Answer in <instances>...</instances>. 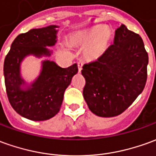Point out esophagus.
<instances>
[{
    "label": "esophagus",
    "mask_w": 156,
    "mask_h": 156,
    "mask_svg": "<svg viewBox=\"0 0 156 156\" xmlns=\"http://www.w3.org/2000/svg\"><path fill=\"white\" fill-rule=\"evenodd\" d=\"M77 65H78V70H79V72H80L81 71V69H82V65H83L82 62H81V61L77 62Z\"/></svg>",
    "instance_id": "1"
}]
</instances>
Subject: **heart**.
<instances>
[{
  "instance_id": "1",
  "label": "heart",
  "mask_w": 156,
  "mask_h": 156,
  "mask_svg": "<svg viewBox=\"0 0 156 156\" xmlns=\"http://www.w3.org/2000/svg\"><path fill=\"white\" fill-rule=\"evenodd\" d=\"M92 27L85 30L75 33L71 38L74 44L81 47L86 46L84 51L85 58L88 60H96L105 53L109 47L111 33L107 27Z\"/></svg>"
}]
</instances>
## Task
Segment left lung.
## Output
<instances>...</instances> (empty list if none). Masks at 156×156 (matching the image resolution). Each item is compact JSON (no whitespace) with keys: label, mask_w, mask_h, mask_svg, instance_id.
Segmentation results:
<instances>
[{"label":"left lung","mask_w":156,"mask_h":156,"mask_svg":"<svg viewBox=\"0 0 156 156\" xmlns=\"http://www.w3.org/2000/svg\"><path fill=\"white\" fill-rule=\"evenodd\" d=\"M148 63L141 37L121 24L114 44L98 60L82 67L83 97L89 109L101 117L124 112L145 87Z\"/></svg>","instance_id":"1"}]
</instances>
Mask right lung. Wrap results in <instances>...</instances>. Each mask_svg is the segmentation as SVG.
Here are the masks:
<instances>
[{"mask_svg": "<svg viewBox=\"0 0 156 156\" xmlns=\"http://www.w3.org/2000/svg\"><path fill=\"white\" fill-rule=\"evenodd\" d=\"M57 28L49 25L20 34L5 58L3 71L8 100L16 112L31 121H46L58 113L65 89L78 72L76 64L64 69L53 61L44 60L40 76L32 84L26 86L21 76L20 65L25 57L51 56L47 47L57 42Z\"/></svg>", "mask_w": 156, "mask_h": 156, "instance_id": "add662e5", "label": "right lung"}]
</instances>
